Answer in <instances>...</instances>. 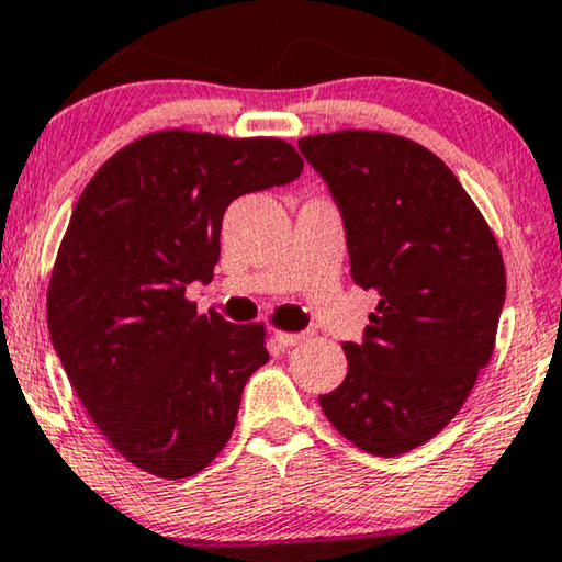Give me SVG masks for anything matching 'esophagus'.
Masks as SVG:
<instances>
[{
    "instance_id": "1",
    "label": "esophagus",
    "mask_w": 562,
    "mask_h": 562,
    "mask_svg": "<svg viewBox=\"0 0 562 562\" xmlns=\"http://www.w3.org/2000/svg\"><path fill=\"white\" fill-rule=\"evenodd\" d=\"M273 337L283 345V348H294V345H302L306 337H310V333H283V329H279Z\"/></svg>"
}]
</instances>
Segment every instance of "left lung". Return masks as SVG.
<instances>
[{
  "mask_svg": "<svg viewBox=\"0 0 562 562\" xmlns=\"http://www.w3.org/2000/svg\"><path fill=\"white\" fill-rule=\"evenodd\" d=\"M299 150L340 206L352 281L381 296L322 412L356 448L402 456L450 425L494 356L502 250L456 173L409 137L337 130Z\"/></svg>",
  "mask_w": 562,
  "mask_h": 562,
  "instance_id": "8db88e82",
  "label": "left lung"
}]
</instances>
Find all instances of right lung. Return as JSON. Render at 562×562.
<instances>
[{
    "label": "right lung",
    "mask_w": 562,
    "mask_h": 562,
    "mask_svg": "<svg viewBox=\"0 0 562 562\" xmlns=\"http://www.w3.org/2000/svg\"><path fill=\"white\" fill-rule=\"evenodd\" d=\"M281 137L158 130L102 164L74 206L48 283V329L71 386L114 450L189 479L233 435L243 389L268 363L266 325L199 314L227 204L294 181Z\"/></svg>",
    "instance_id": "obj_1"
}]
</instances>
